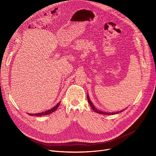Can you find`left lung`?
Instances as JSON below:
<instances>
[{"label":"left lung","mask_w":156,"mask_h":156,"mask_svg":"<svg viewBox=\"0 0 156 156\" xmlns=\"http://www.w3.org/2000/svg\"><path fill=\"white\" fill-rule=\"evenodd\" d=\"M87 101H88V102H89V104H90V106H91V107L92 108V109L95 112H96V113H98V114H102V115H115V114H119V113H120V112H123V111H124L125 109H123V110H120V111H117V112H104V111H101V110H99V109H98L94 105V104H93V103L91 102V101L90 100V97H89V95L87 94Z\"/></svg>","instance_id":"8db88e82"}]
</instances>
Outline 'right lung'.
<instances>
[{
  "label": "right lung",
  "instance_id": "right-lung-1",
  "mask_svg": "<svg viewBox=\"0 0 156 156\" xmlns=\"http://www.w3.org/2000/svg\"><path fill=\"white\" fill-rule=\"evenodd\" d=\"M61 102H59L58 103H57L54 107H53L52 108L48 110H46L44 111V112H40V113H37V114H28L29 115H31V116H37V117H41V116H44V115H49V114H52V112H55V111L56 110V109L58 107V106L60 105V104Z\"/></svg>",
  "mask_w": 156,
  "mask_h": 156
}]
</instances>
